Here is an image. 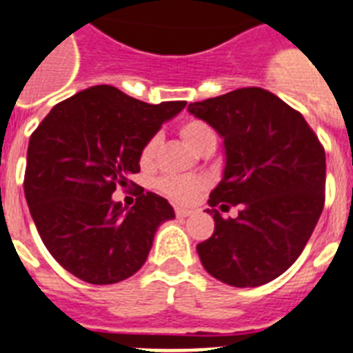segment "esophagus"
Listing matches in <instances>:
<instances>
[{"label": "esophagus", "mask_w": 353, "mask_h": 353, "mask_svg": "<svg viewBox=\"0 0 353 353\" xmlns=\"http://www.w3.org/2000/svg\"><path fill=\"white\" fill-rule=\"evenodd\" d=\"M192 210L189 209H182V207H176L174 209V214H176V218H188V216H191Z\"/></svg>", "instance_id": "34e87169"}]
</instances>
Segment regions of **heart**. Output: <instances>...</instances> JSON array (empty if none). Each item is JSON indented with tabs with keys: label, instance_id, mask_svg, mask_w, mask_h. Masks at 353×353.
<instances>
[{
	"label": "heart",
	"instance_id": "heart-1",
	"mask_svg": "<svg viewBox=\"0 0 353 353\" xmlns=\"http://www.w3.org/2000/svg\"><path fill=\"white\" fill-rule=\"evenodd\" d=\"M180 137H182L194 152H201L209 146H216V132L212 130V126L207 125L201 119H188L183 121L179 128ZM161 146V137L159 135H152L150 139L144 143L143 150H141V162L143 164H152L153 159L157 155V150ZM157 189L168 196L170 200L176 201V203H191L194 198L200 194L203 189L209 185L205 179L201 176H182V174H165L157 180Z\"/></svg>",
	"mask_w": 353,
	"mask_h": 353
}]
</instances>
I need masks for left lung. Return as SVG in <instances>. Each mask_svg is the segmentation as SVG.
Wrapping results in <instances>:
<instances>
[{
	"label": "left lung",
	"mask_w": 353,
	"mask_h": 353,
	"mask_svg": "<svg viewBox=\"0 0 353 353\" xmlns=\"http://www.w3.org/2000/svg\"><path fill=\"white\" fill-rule=\"evenodd\" d=\"M192 116L223 137L225 171L210 192L214 234L196 246L214 279L257 288L300 257L325 203V150L298 110L261 87L194 101ZM241 207L225 220L214 206Z\"/></svg>",
	"instance_id": "1"
}]
</instances>
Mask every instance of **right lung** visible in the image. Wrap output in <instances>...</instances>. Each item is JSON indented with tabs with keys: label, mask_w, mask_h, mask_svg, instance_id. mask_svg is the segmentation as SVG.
<instances>
[{
	"label": "right lung",
	"mask_w": 353,
	"mask_h": 353,
	"mask_svg": "<svg viewBox=\"0 0 353 353\" xmlns=\"http://www.w3.org/2000/svg\"><path fill=\"white\" fill-rule=\"evenodd\" d=\"M185 105L144 103L112 85H94L42 119L28 143L25 196L42 243L64 270L105 285L146 263L159 225L174 218L173 207L141 189L126 209L112 192L139 173L144 143Z\"/></svg>",
	"instance_id": "1"
}]
</instances>
